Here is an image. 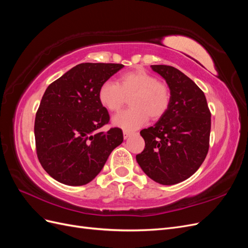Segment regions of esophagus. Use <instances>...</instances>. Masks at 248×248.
<instances>
[{
  "instance_id": "obj_1",
  "label": "esophagus",
  "mask_w": 248,
  "mask_h": 248,
  "mask_svg": "<svg viewBox=\"0 0 248 248\" xmlns=\"http://www.w3.org/2000/svg\"><path fill=\"white\" fill-rule=\"evenodd\" d=\"M131 134H132V132L124 130V131H123V138H124V140H127V139H128V138L131 136Z\"/></svg>"
}]
</instances>
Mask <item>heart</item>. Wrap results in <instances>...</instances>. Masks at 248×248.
Returning <instances> with one entry per match:
<instances>
[{
	"instance_id": "b5f03b06",
	"label": "heart",
	"mask_w": 248,
	"mask_h": 248,
	"mask_svg": "<svg viewBox=\"0 0 248 248\" xmlns=\"http://www.w3.org/2000/svg\"><path fill=\"white\" fill-rule=\"evenodd\" d=\"M130 99L131 108L119 112L112 118V124L124 130L138 129L149 118L162 117L170 107V94L167 85L142 69L123 73L117 80L104 81L98 90L101 106L109 111H118Z\"/></svg>"
}]
</instances>
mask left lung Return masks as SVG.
<instances>
[{"instance_id": "1", "label": "left lung", "mask_w": 248, "mask_h": 248, "mask_svg": "<svg viewBox=\"0 0 248 248\" xmlns=\"http://www.w3.org/2000/svg\"><path fill=\"white\" fill-rule=\"evenodd\" d=\"M167 81L170 107L152 127L140 131L145 149L137 161L145 174L162 185L188 179L205 160L211 114L204 92L175 67L151 65Z\"/></svg>"}]
</instances>
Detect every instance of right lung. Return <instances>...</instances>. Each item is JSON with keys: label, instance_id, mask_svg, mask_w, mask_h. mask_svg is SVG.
<instances>
[{"label": "right lung", "instance_id": "right-lung-1", "mask_svg": "<svg viewBox=\"0 0 248 248\" xmlns=\"http://www.w3.org/2000/svg\"><path fill=\"white\" fill-rule=\"evenodd\" d=\"M122 64L81 63L50 84L35 118L37 156L58 182L88 184L99 174L112 150L123 141L120 128L101 131L109 121L98 99L99 87Z\"/></svg>", "mask_w": 248, "mask_h": 248}]
</instances>
